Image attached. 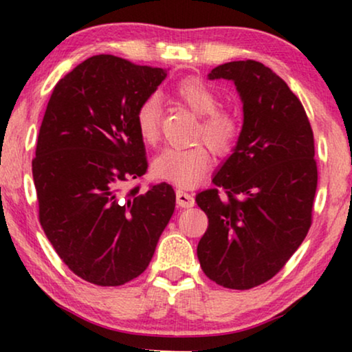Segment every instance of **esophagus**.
<instances>
[{
  "mask_svg": "<svg viewBox=\"0 0 352 352\" xmlns=\"http://www.w3.org/2000/svg\"><path fill=\"white\" fill-rule=\"evenodd\" d=\"M176 201L181 208H192L195 205V199L194 195L187 194L184 190H177L176 192Z\"/></svg>",
  "mask_w": 352,
  "mask_h": 352,
  "instance_id": "34e87169",
  "label": "esophagus"
}]
</instances>
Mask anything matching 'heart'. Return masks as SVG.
<instances>
[{
  "label": "heart",
  "instance_id": "obj_1",
  "mask_svg": "<svg viewBox=\"0 0 352 352\" xmlns=\"http://www.w3.org/2000/svg\"><path fill=\"white\" fill-rule=\"evenodd\" d=\"M173 96L199 117L194 139L205 141L218 155H228L242 134V120L237 112L218 107L219 96L204 80L189 76L173 86ZM134 122L139 138L147 146H155L160 139L162 105L157 96H147L138 105ZM211 152L204 144L186 148H165L152 163L157 179L173 182L179 187H192L204 179L211 168Z\"/></svg>",
  "mask_w": 352,
  "mask_h": 352
}]
</instances>
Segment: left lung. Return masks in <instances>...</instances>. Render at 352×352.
<instances>
[{"mask_svg": "<svg viewBox=\"0 0 352 352\" xmlns=\"http://www.w3.org/2000/svg\"><path fill=\"white\" fill-rule=\"evenodd\" d=\"M208 76L237 86L243 126L214 187L195 197L208 216L197 256L218 285L248 290L271 280L311 228L314 134L301 100L261 62H228Z\"/></svg>", "mask_w": 352, "mask_h": 352, "instance_id": "8db88e82", "label": "left lung"}]
</instances>
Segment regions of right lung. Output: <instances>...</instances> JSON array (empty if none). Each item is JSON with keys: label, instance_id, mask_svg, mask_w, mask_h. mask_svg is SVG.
Instances as JSON below:
<instances>
[{"label": "right lung", "instance_id": "right-lung-1", "mask_svg": "<svg viewBox=\"0 0 352 352\" xmlns=\"http://www.w3.org/2000/svg\"><path fill=\"white\" fill-rule=\"evenodd\" d=\"M166 78L158 67L93 56L59 80L32 162L38 218L67 267L100 287L146 271L176 205L166 182L124 190L147 171L134 122Z\"/></svg>", "mask_w": 352, "mask_h": 352}]
</instances>
